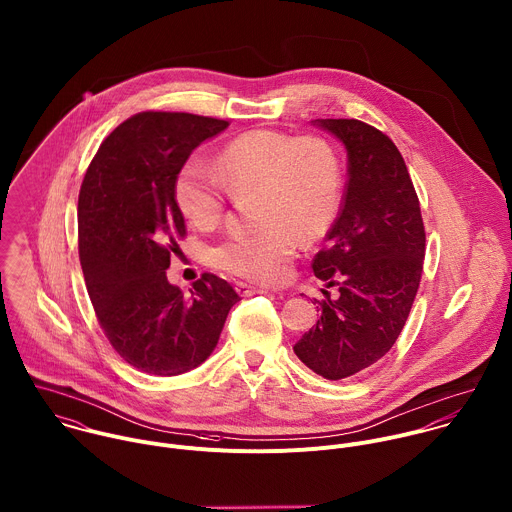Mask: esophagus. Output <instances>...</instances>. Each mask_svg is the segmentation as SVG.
Segmentation results:
<instances>
[{
	"label": "esophagus",
	"mask_w": 512,
	"mask_h": 512,
	"mask_svg": "<svg viewBox=\"0 0 512 512\" xmlns=\"http://www.w3.org/2000/svg\"><path fill=\"white\" fill-rule=\"evenodd\" d=\"M235 291H237L241 297L257 295V293H267V289H261V287H253V285H249V283H243V281H237V283H235Z\"/></svg>",
	"instance_id": "1"
}]
</instances>
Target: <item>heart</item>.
Listing matches in <instances>:
<instances>
[{
  "label": "heart",
  "mask_w": 512,
  "mask_h": 512,
  "mask_svg": "<svg viewBox=\"0 0 512 512\" xmlns=\"http://www.w3.org/2000/svg\"><path fill=\"white\" fill-rule=\"evenodd\" d=\"M231 193L257 195L253 221L259 229L219 243L215 265L253 283H281L301 237L319 241L337 219L343 193L339 153L317 135L253 129L231 139L215 165L195 153L175 177V201L199 229L221 223Z\"/></svg>",
  "instance_id": "b5f03b06"
}]
</instances>
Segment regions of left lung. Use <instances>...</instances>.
I'll return each instance as SVG.
<instances>
[{
	"mask_svg": "<svg viewBox=\"0 0 512 512\" xmlns=\"http://www.w3.org/2000/svg\"><path fill=\"white\" fill-rule=\"evenodd\" d=\"M339 137L349 157L345 197L313 273L337 297L319 303L321 319L293 347L317 375L353 377L399 339L411 313L425 259V225L397 145L359 119H315Z\"/></svg>",
	"mask_w": 512,
	"mask_h": 512,
	"instance_id": "1",
	"label": "left lung"
}]
</instances>
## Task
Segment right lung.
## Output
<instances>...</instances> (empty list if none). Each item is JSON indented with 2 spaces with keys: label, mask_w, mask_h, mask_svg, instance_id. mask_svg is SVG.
I'll list each match as a JSON object with an SVG mask.
<instances>
[{
  "label": "right lung",
  "mask_w": 512,
  "mask_h": 512,
  "mask_svg": "<svg viewBox=\"0 0 512 512\" xmlns=\"http://www.w3.org/2000/svg\"><path fill=\"white\" fill-rule=\"evenodd\" d=\"M227 125L143 111L105 137L85 171L77 233L87 293L111 347L141 373L173 377L199 367L239 301L213 273H203L189 295L165 275L187 233L175 177L191 151Z\"/></svg>",
  "instance_id": "add662e5"
}]
</instances>
